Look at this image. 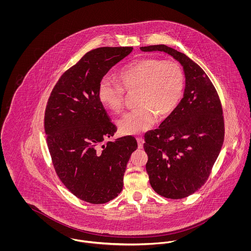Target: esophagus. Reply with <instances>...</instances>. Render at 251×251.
Segmentation results:
<instances>
[{"label":"esophagus","instance_id":"1","mask_svg":"<svg viewBox=\"0 0 251 251\" xmlns=\"http://www.w3.org/2000/svg\"><path fill=\"white\" fill-rule=\"evenodd\" d=\"M136 140H137V143H138V148H139V149H143V138H142V137H137Z\"/></svg>","mask_w":251,"mask_h":251}]
</instances>
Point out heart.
Listing matches in <instances>:
<instances>
[{
    "label": "heart",
    "mask_w": 251,
    "mask_h": 251,
    "mask_svg": "<svg viewBox=\"0 0 251 251\" xmlns=\"http://www.w3.org/2000/svg\"><path fill=\"white\" fill-rule=\"evenodd\" d=\"M123 84L103 77L98 88L100 102L114 113L124 107L125 90H138L137 106L120 121L124 134H138L151 128L159 115L167 118L179 105L185 86V76L177 62L142 57L132 61L119 73Z\"/></svg>",
    "instance_id": "1"
}]
</instances>
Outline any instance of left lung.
I'll list each match as a JSON object with an SVG mask.
<instances>
[{
  "mask_svg": "<svg viewBox=\"0 0 251 251\" xmlns=\"http://www.w3.org/2000/svg\"><path fill=\"white\" fill-rule=\"evenodd\" d=\"M140 50L165 51L183 67V98L158 129L146 132L144 143L152 189L167 199H183L207 181L221 151L225 135L221 101L207 74L184 53L163 44Z\"/></svg>",
  "mask_w": 251,
  "mask_h": 251,
  "instance_id": "8db88e82",
  "label": "left lung"
}]
</instances>
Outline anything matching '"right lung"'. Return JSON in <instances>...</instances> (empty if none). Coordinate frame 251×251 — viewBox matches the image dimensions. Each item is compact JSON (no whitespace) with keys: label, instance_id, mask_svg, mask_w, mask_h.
I'll return each instance as SVG.
<instances>
[{"label":"right lung","instance_id":"obj_1","mask_svg":"<svg viewBox=\"0 0 251 251\" xmlns=\"http://www.w3.org/2000/svg\"><path fill=\"white\" fill-rule=\"evenodd\" d=\"M132 47H101L86 52L64 72L49 97L44 117L54 170L78 199L106 203L119 196L131 154V136L109 141L117 127L98 96L100 80Z\"/></svg>","mask_w":251,"mask_h":251}]
</instances>
